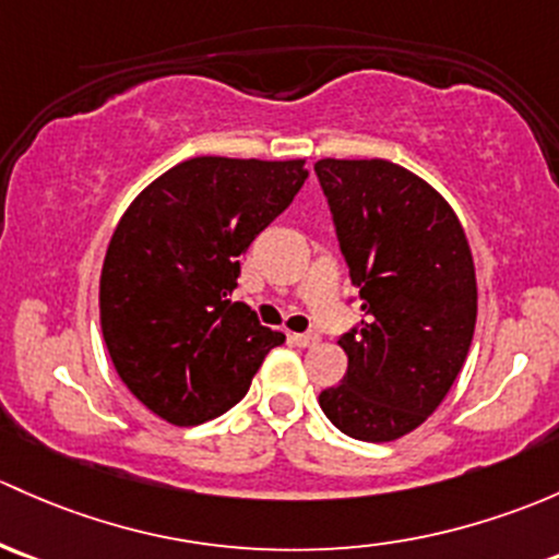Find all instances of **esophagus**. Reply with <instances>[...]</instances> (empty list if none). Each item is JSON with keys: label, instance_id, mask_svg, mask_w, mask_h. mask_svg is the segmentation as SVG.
I'll return each mask as SVG.
<instances>
[{"label": "esophagus", "instance_id": "esophagus-1", "mask_svg": "<svg viewBox=\"0 0 559 559\" xmlns=\"http://www.w3.org/2000/svg\"><path fill=\"white\" fill-rule=\"evenodd\" d=\"M292 340L299 345V348H313V345H319V332H299V334H292Z\"/></svg>", "mask_w": 559, "mask_h": 559}]
</instances>
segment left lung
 Wrapping results in <instances>:
<instances>
[{
	"mask_svg": "<svg viewBox=\"0 0 559 559\" xmlns=\"http://www.w3.org/2000/svg\"><path fill=\"white\" fill-rule=\"evenodd\" d=\"M364 319L340 334L348 372L321 391L334 426L361 442L418 428L455 383L477 324L466 233L433 187L388 160L316 163Z\"/></svg>",
	"mask_w": 559,
	"mask_h": 559,
	"instance_id": "left-lung-1",
	"label": "left lung"
}]
</instances>
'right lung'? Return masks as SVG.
I'll list each match as a JSON object with an SVG mask.
<instances>
[{
  "mask_svg": "<svg viewBox=\"0 0 559 559\" xmlns=\"http://www.w3.org/2000/svg\"><path fill=\"white\" fill-rule=\"evenodd\" d=\"M305 179V160L192 157L122 214L104 257L102 332L122 383L163 420L219 418L286 340L230 295L238 257Z\"/></svg>",
  "mask_w": 559,
  "mask_h": 559,
  "instance_id": "add662e5",
  "label": "right lung"
}]
</instances>
